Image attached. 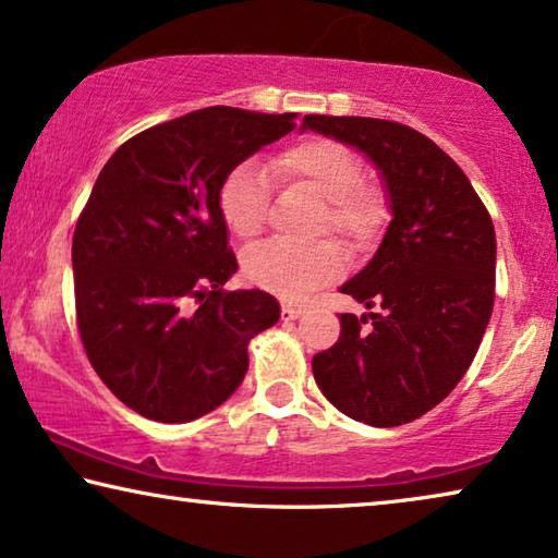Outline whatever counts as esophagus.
Masks as SVG:
<instances>
[{"instance_id":"1","label":"esophagus","mask_w":558,"mask_h":558,"mask_svg":"<svg viewBox=\"0 0 558 558\" xmlns=\"http://www.w3.org/2000/svg\"><path fill=\"white\" fill-rule=\"evenodd\" d=\"M303 315V307L301 305H293V303H286L282 305V320H298Z\"/></svg>"}]
</instances>
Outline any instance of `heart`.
<instances>
[{
    "label": "heart",
    "mask_w": 558,
    "mask_h": 558,
    "mask_svg": "<svg viewBox=\"0 0 558 558\" xmlns=\"http://www.w3.org/2000/svg\"><path fill=\"white\" fill-rule=\"evenodd\" d=\"M270 178L282 187H303L323 199L318 230H332L345 243L365 245L378 235L386 205L378 190L361 185L363 168L351 149L326 137L303 140L270 165ZM268 187L255 162L232 168L218 190V210L235 238L251 240L263 230ZM345 268L343 251L332 240L295 247L265 243L243 257V272L255 288L280 298H303L336 280Z\"/></svg>",
    "instance_id": "b5f03b06"
}]
</instances>
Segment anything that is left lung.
<instances>
[{
    "label": "left lung",
    "instance_id": "left-lung-1",
    "mask_svg": "<svg viewBox=\"0 0 558 558\" xmlns=\"http://www.w3.org/2000/svg\"><path fill=\"white\" fill-rule=\"evenodd\" d=\"M303 130L361 149L393 215L371 263L340 286L380 311L340 315L338 343L313 359L315 384L353 421L411 423L465 376L492 320V215L459 165L405 124L305 114Z\"/></svg>",
    "mask_w": 558,
    "mask_h": 558
}]
</instances>
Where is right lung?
<instances>
[{
  "mask_svg": "<svg viewBox=\"0 0 558 558\" xmlns=\"http://www.w3.org/2000/svg\"><path fill=\"white\" fill-rule=\"evenodd\" d=\"M295 118L205 107L140 132L99 172L72 238L77 326L102 384L145 418L226 403L251 338L278 323L270 293L222 290L238 260L218 190Z\"/></svg>",
  "mask_w": 558,
  "mask_h": 558,
  "instance_id": "obj_1",
  "label": "right lung"
}]
</instances>
